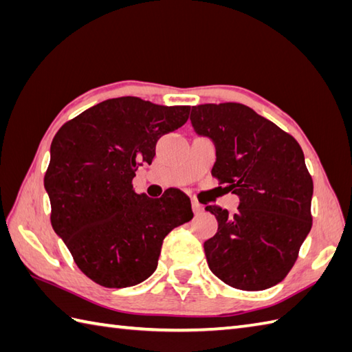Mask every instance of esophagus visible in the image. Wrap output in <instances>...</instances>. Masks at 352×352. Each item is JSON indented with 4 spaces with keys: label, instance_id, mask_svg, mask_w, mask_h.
<instances>
[{
    "label": "esophagus",
    "instance_id": "34e87169",
    "mask_svg": "<svg viewBox=\"0 0 352 352\" xmlns=\"http://www.w3.org/2000/svg\"><path fill=\"white\" fill-rule=\"evenodd\" d=\"M192 210H193V213H201L204 210V207H203V204H199L198 201H192Z\"/></svg>",
    "mask_w": 352,
    "mask_h": 352
}]
</instances>
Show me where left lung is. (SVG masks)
Listing matches in <instances>:
<instances>
[{
	"instance_id": "8db88e82",
	"label": "left lung",
	"mask_w": 352,
	"mask_h": 352,
	"mask_svg": "<svg viewBox=\"0 0 352 352\" xmlns=\"http://www.w3.org/2000/svg\"><path fill=\"white\" fill-rule=\"evenodd\" d=\"M190 121L216 145L212 175L241 199L233 216L206 207L218 219V233L204 242L208 267L239 290L275 286L311 228L313 180L300 144L239 102L195 106Z\"/></svg>"
}]
</instances>
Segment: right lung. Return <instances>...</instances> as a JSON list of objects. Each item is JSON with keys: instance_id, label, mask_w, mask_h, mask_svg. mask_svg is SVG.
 I'll return each instance as SVG.
<instances>
[{"instance_id": "obj_1", "label": "right lung", "mask_w": 352, "mask_h": 352, "mask_svg": "<svg viewBox=\"0 0 352 352\" xmlns=\"http://www.w3.org/2000/svg\"><path fill=\"white\" fill-rule=\"evenodd\" d=\"M189 106H157L136 96L102 101L63 124L51 144L43 184L51 226L87 278L110 289L151 275L169 231L193 218L189 197L151 199L133 178L151 164L155 144L189 118Z\"/></svg>"}]
</instances>
